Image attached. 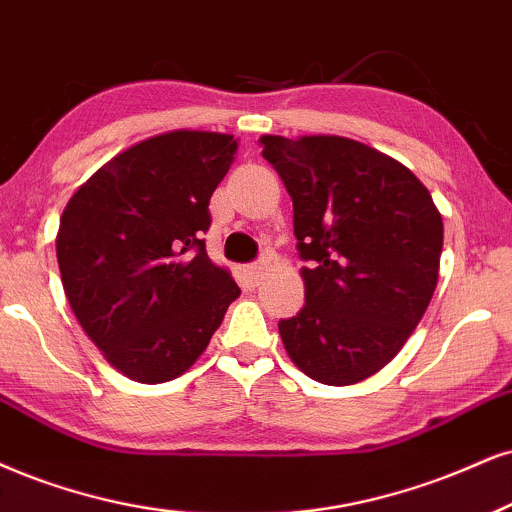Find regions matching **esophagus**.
I'll return each instance as SVG.
<instances>
[{"instance_id": "esophagus-1", "label": "esophagus", "mask_w": 512, "mask_h": 512, "mask_svg": "<svg viewBox=\"0 0 512 512\" xmlns=\"http://www.w3.org/2000/svg\"><path fill=\"white\" fill-rule=\"evenodd\" d=\"M263 270H266V263H263V261L251 263V266H249V275H251V280H254V282L261 280V277H263Z\"/></svg>"}]
</instances>
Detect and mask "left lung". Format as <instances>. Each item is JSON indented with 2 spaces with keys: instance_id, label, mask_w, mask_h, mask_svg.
Returning a JSON list of instances; mask_svg holds the SVG:
<instances>
[{
  "instance_id": "obj_1",
  "label": "left lung",
  "mask_w": 512,
  "mask_h": 512,
  "mask_svg": "<svg viewBox=\"0 0 512 512\" xmlns=\"http://www.w3.org/2000/svg\"><path fill=\"white\" fill-rule=\"evenodd\" d=\"M294 204L306 306L280 320L282 344L315 382L346 387L380 372L430 306L444 223L410 170L337 135L261 137Z\"/></svg>"
}]
</instances>
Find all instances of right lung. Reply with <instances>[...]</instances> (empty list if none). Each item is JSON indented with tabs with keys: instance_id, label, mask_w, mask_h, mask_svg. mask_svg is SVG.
<instances>
[{
	"instance_id": "add662e5",
	"label": "right lung",
	"mask_w": 512,
	"mask_h": 512,
	"mask_svg": "<svg viewBox=\"0 0 512 512\" xmlns=\"http://www.w3.org/2000/svg\"><path fill=\"white\" fill-rule=\"evenodd\" d=\"M235 151L223 132H163L113 156L63 208V292L87 337L130 380L161 384L187 372L239 296L201 239Z\"/></svg>"
}]
</instances>
